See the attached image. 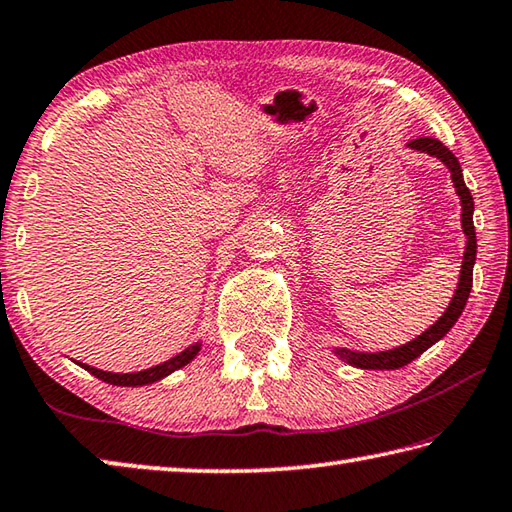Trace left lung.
Here are the masks:
<instances>
[{"label":"left lung","mask_w":512,"mask_h":512,"mask_svg":"<svg viewBox=\"0 0 512 512\" xmlns=\"http://www.w3.org/2000/svg\"><path fill=\"white\" fill-rule=\"evenodd\" d=\"M410 147L412 150L436 156V159H441L445 165H448L454 188H457V194L461 197V208H463L461 224H463V232H466V237H468V246H466V253H463V266H461L457 293H454L448 311H445L425 333H421L416 340L407 342V345L392 349V351H380V353H356L349 349L336 351L340 358H345L349 362V365H356L362 369H398L421 356L425 349H430L436 340H441L445 333L454 327V322L459 320L463 306H466L468 295L472 291V266H475V259H477V237H475V224H472L475 201H472L468 185H466V181H463L461 165L457 161V156H454L441 141H436V138H430V136L416 138V141L410 143Z\"/></svg>","instance_id":"8db88e82"}]
</instances>
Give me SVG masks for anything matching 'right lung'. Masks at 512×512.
Wrapping results in <instances>:
<instances>
[{"label":"right lung","mask_w":512,"mask_h":512,"mask_svg":"<svg viewBox=\"0 0 512 512\" xmlns=\"http://www.w3.org/2000/svg\"><path fill=\"white\" fill-rule=\"evenodd\" d=\"M201 349V345L197 342V345L188 347L185 351H181L179 356L170 358L167 362H163V365H156L152 369H145V371H136V374H111V371H102V369H96V367H89V365H82L85 367L89 374H94L96 378L105 380V383L109 385H123V387H136V385H147V383H154V380H161L163 376L172 374L174 369H181L183 365H188V362L197 356Z\"/></svg>","instance_id":"right-lung-1"}]
</instances>
